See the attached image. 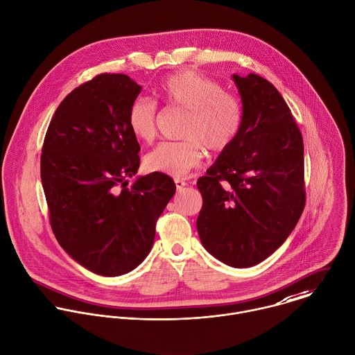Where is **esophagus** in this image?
<instances>
[{"label": "esophagus", "mask_w": 355, "mask_h": 355, "mask_svg": "<svg viewBox=\"0 0 355 355\" xmlns=\"http://www.w3.org/2000/svg\"><path fill=\"white\" fill-rule=\"evenodd\" d=\"M175 184H176V189H178V191L183 190V189L187 186V183H186L183 179H175Z\"/></svg>", "instance_id": "obj_1"}]
</instances>
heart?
Returning a JSON list of instances; mask_svg holds the SVG:
<instances>
[{"label":"heart","mask_w":355,"mask_h":355,"mask_svg":"<svg viewBox=\"0 0 355 355\" xmlns=\"http://www.w3.org/2000/svg\"><path fill=\"white\" fill-rule=\"evenodd\" d=\"M158 95L171 107L187 112L182 141H165L150 151L144 165L150 172L180 178L201 164L204 147L220 153L232 146L242 125V106L236 95L194 70H183L165 78ZM158 107L148 98H137L128 110L132 135L144 143L157 136Z\"/></svg>","instance_id":"1"}]
</instances>
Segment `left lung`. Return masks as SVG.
Here are the masks:
<instances>
[{
	"mask_svg": "<svg viewBox=\"0 0 355 355\" xmlns=\"http://www.w3.org/2000/svg\"><path fill=\"white\" fill-rule=\"evenodd\" d=\"M242 125L207 175L197 180L204 248L243 268L274 253L306 205L303 137L277 88L257 74H234Z\"/></svg>",
	"mask_w": 355,
	"mask_h": 355,
	"instance_id": "left-lung-1",
	"label": "left lung"
}]
</instances>
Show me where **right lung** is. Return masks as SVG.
I'll list each match as a JSON object with an SVG mask.
<instances>
[{"mask_svg": "<svg viewBox=\"0 0 355 355\" xmlns=\"http://www.w3.org/2000/svg\"><path fill=\"white\" fill-rule=\"evenodd\" d=\"M141 87L125 74H99L71 91L49 122L41 182L52 232L89 271L117 277L150 253L155 225L176 191L172 178L136 175L140 146L128 110Z\"/></svg>", "mask_w": 355, "mask_h": 355, "instance_id": "obj_1", "label": "right lung"}]
</instances>
